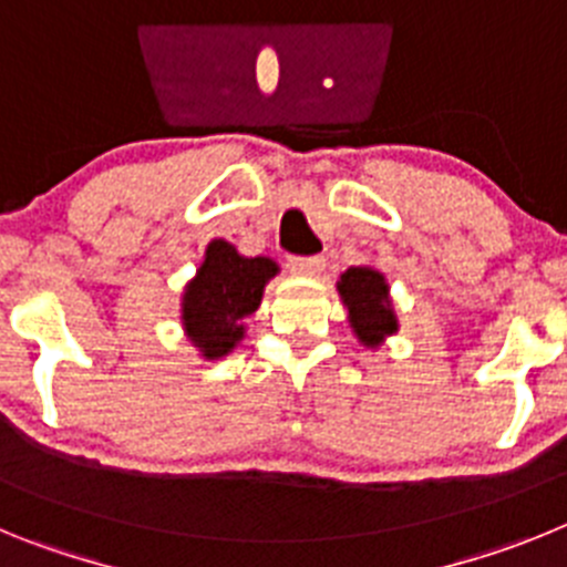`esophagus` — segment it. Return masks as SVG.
<instances>
[{
	"label": "esophagus",
	"mask_w": 567,
	"mask_h": 567,
	"mask_svg": "<svg viewBox=\"0 0 567 567\" xmlns=\"http://www.w3.org/2000/svg\"><path fill=\"white\" fill-rule=\"evenodd\" d=\"M288 268L302 277H319L324 271V257H290Z\"/></svg>",
	"instance_id": "1"
}]
</instances>
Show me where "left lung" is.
<instances>
[{
	"mask_svg": "<svg viewBox=\"0 0 567 567\" xmlns=\"http://www.w3.org/2000/svg\"><path fill=\"white\" fill-rule=\"evenodd\" d=\"M336 288L347 308V321L361 344L379 347L384 344L386 336L398 333V316L392 310L390 285L384 274L370 265L347 268Z\"/></svg>",
	"mask_w": 567,
	"mask_h": 567,
	"instance_id": "left-lung-1",
	"label": "left lung"
}]
</instances>
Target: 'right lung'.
I'll list each match as a JSON object with an SVG mask.
<instances>
[{"mask_svg": "<svg viewBox=\"0 0 567 567\" xmlns=\"http://www.w3.org/2000/svg\"><path fill=\"white\" fill-rule=\"evenodd\" d=\"M279 265L268 257H243L226 239H212L197 277L181 302L183 330L203 359H223L246 336V319L262 302Z\"/></svg>", "mask_w": 567, "mask_h": 567, "instance_id": "obj_1", "label": "right lung"}]
</instances>
